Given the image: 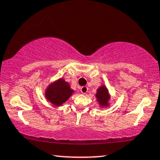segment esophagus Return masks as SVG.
Instances as JSON below:
<instances>
[{
    "instance_id": "obj_1",
    "label": "esophagus",
    "mask_w": 160,
    "mask_h": 160,
    "mask_svg": "<svg viewBox=\"0 0 160 160\" xmlns=\"http://www.w3.org/2000/svg\"><path fill=\"white\" fill-rule=\"evenodd\" d=\"M80 92H81L82 94H86L87 92H88V88L86 86H82L80 88Z\"/></svg>"
}]
</instances>
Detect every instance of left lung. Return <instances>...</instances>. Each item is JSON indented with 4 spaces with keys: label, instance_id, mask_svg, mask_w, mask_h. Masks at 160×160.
Masks as SVG:
<instances>
[{
    "label": "left lung",
    "instance_id": "8db88e82",
    "mask_svg": "<svg viewBox=\"0 0 160 160\" xmlns=\"http://www.w3.org/2000/svg\"><path fill=\"white\" fill-rule=\"evenodd\" d=\"M96 97V100L98 102L99 106L100 108H106V107L110 106L111 101V94L109 93L108 88L102 85L97 89V92L95 94Z\"/></svg>",
    "mask_w": 160,
    "mask_h": 160
}]
</instances>
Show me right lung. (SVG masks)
I'll return each instance as SVG.
<instances>
[{
	"instance_id": "1",
	"label": "right lung",
	"mask_w": 160,
	"mask_h": 160,
	"mask_svg": "<svg viewBox=\"0 0 160 160\" xmlns=\"http://www.w3.org/2000/svg\"><path fill=\"white\" fill-rule=\"evenodd\" d=\"M74 93L70 84L63 78H59L50 82L46 88L44 95L54 106L59 107L66 102Z\"/></svg>"
}]
</instances>
